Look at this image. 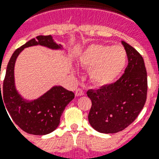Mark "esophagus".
<instances>
[{"mask_svg":"<svg viewBox=\"0 0 159 159\" xmlns=\"http://www.w3.org/2000/svg\"><path fill=\"white\" fill-rule=\"evenodd\" d=\"M76 96L77 97H80V96H83L84 95V92L82 91V89H81V88H78V89H77L76 90Z\"/></svg>","mask_w":159,"mask_h":159,"instance_id":"obj_1","label":"esophagus"}]
</instances>
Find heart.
<instances>
[{"label":"heart","instance_id":"1","mask_svg":"<svg viewBox=\"0 0 159 159\" xmlns=\"http://www.w3.org/2000/svg\"><path fill=\"white\" fill-rule=\"evenodd\" d=\"M127 60V52L119 45L111 47L92 45L80 57L82 66L91 69V81L98 86H106L115 82L125 67Z\"/></svg>","mask_w":159,"mask_h":159}]
</instances>
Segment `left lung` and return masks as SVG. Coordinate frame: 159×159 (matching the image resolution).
<instances>
[{
	"mask_svg": "<svg viewBox=\"0 0 159 159\" xmlns=\"http://www.w3.org/2000/svg\"><path fill=\"white\" fill-rule=\"evenodd\" d=\"M128 64L122 77L98 90H88L92 101L88 121L96 131L115 133L125 129L139 116L147 99V71L143 58L132 46L122 42Z\"/></svg>",
	"mask_w": 159,
	"mask_h": 159,
	"instance_id": "left-lung-1",
	"label": "left lung"
}]
</instances>
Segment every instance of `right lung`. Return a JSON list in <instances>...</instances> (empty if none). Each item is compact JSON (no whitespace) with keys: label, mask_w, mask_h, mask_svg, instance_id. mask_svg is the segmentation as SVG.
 Segmentation results:
<instances>
[{"label":"right lung","mask_w":159,"mask_h":159,"mask_svg":"<svg viewBox=\"0 0 159 159\" xmlns=\"http://www.w3.org/2000/svg\"><path fill=\"white\" fill-rule=\"evenodd\" d=\"M37 45L53 50L62 49V46L56 43L51 35L36 36L16 49L7 65L2 92L0 84V103L2 101L3 105L5 104V109H7L13 122L24 132L33 135H46L57 128L64 109L75 95L61 86H54L40 98L31 101L23 98L18 93L14 77L16 58L24 48Z\"/></svg>","instance_id":"obj_1"}]
</instances>
